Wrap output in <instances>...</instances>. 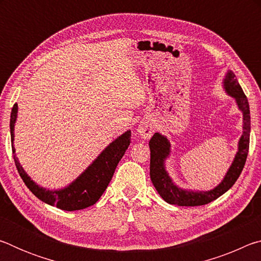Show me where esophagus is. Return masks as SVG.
<instances>
[{"label":"esophagus","mask_w":261,"mask_h":261,"mask_svg":"<svg viewBox=\"0 0 261 261\" xmlns=\"http://www.w3.org/2000/svg\"><path fill=\"white\" fill-rule=\"evenodd\" d=\"M138 134L143 138H149L154 134V127L149 122H140V124L138 125Z\"/></svg>","instance_id":"34e87169"}]
</instances>
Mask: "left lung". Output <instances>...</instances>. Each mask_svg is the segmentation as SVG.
I'll return each instance as SVG.
<instances>
[{
  "label": "left lung",
  "mask_w": 261,
  "mask_h": 261,
  "mask_svg": "<svg viewBox=\"0 0 261 261\" xmlns=\"http://www.w3.org/2000/svg\"><path fill=\"white\" fill-rule=\"evenodd\" d=\"M224 86L229 94L236 99L237 105L243 112L244 116V125H243V136L240 139V147L236 154L230 169L228 170L226 177L219 187L207 192H193L182 190L174 185L166 173L163 161L169 154L170 145L165 137L160 134H154L149 140V149H151V163H149V176L156 191L166 200L168 204L178 206H201L218 199L224 192L230 189L237 178L240 177L243 168H244L247 153H249L250 145V130H251V117L250 107L246 95L243 92L242 87L238 84L233 72L229 71L224 79Z\"/></svg>",
  "instance_id": "left-lung-1"
}]
</instances>
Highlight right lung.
<instances>
[{
    "instance_id": "add662e5",
    "label": "right lung",
    "mask_w": 261,
    "mask_h": 261,
    "mask_svg": "<svg viewBox=\"0 0 261 261\" xmlns=\"http://www.w3.org/2000/svg\"><path fill=\"white\" fill-rule=\"evenodd\" d=\"M16 116L17 103H15L14 107H12L10 116L11 140H14ZM130 143L131 131H126L125 134H123L116 140L113 141L71 185H69L68 188L63 190H60V191H49V190L38 187L25 174L24 169L21 168L20 163L16 158L15 165L21 179L24 180L26 187L31 190V192L35 197H38L39 199L47 202V204L56 206L57 208L64 211H78L94 205L99 200V198L102 196L105 190L107 189L109 182L112 180L117 163L124 155ZM11 147L12 154L15 155L14 144L11 145Z\"/></svg>"
}]
</instances>
